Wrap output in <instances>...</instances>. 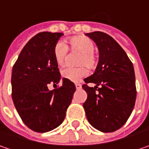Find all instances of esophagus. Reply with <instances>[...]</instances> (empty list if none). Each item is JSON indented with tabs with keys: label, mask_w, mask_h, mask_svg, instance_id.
Wrapping results in <instances>:
<instances>
[{
	"label": "esophagus",
	"mask_w": 149,
	"mask_h": 149,
	"mask_svg": "<svg viewBox=\"0 0 149 149\" xmlns=\"http://www.w3.org/2000/svg\"><path fill=\"white\" fill-rule=\"evenodd\" d=\"M75 86H76V88H77V89H80V88L81 87V84H78V83L75 84Z\"/></svg>",
	"instance_id": "1"
}]
</instances>
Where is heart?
Segmentation results:
<instances>
[{
    "label": "heart",
    "mask_w": 149,
    "mask_h": 149,
    "mask_svg": "<svg viewBox=\"0 0 149 149\" xmlns=\"http://www.w3.org/2000/svg\"><path fill=\"white\" fill-rule=\"evenodd\" d=\"M95 43L89 37L84 35H76L68 38L64 46L56 44L53 49V57L56 63L62 67L67 58V50L71 52H77L80 55L77 58L78 68H68L62 70V77L72 82H78L82 77H86L89 69H95L98 63V57L94 52Z\"/></svg>",
    "instance_id": "heart-1"
}]
</instances>
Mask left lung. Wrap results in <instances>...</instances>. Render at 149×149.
<instances>
[{"instance_id":"1","label":"left lung","mask_w":149,"mask_h":149,"mask_svg":"<svg viewBox=\"0 0 149 149\" xmlns=\"http://www.w3.org/2000/svg\"><path fill=\"white\" fill-rule=\"evenodd\" d=\"M97 44L99 51L97 67L84 79L87 98L83 103L89 123L103 133L114 132L123 126L135 105L137 91L132 62L112 36L102 31L85 34Z\"/></svg>"}]
</instances>
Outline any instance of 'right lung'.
I'll list each match as a JSON object with an SVG mask.
<instances>
[{
  "mask_svg": "<svg viewBox=\"0 0 149 149\" xmlns=\"http://www.w3.org/2000/svg\"><path fill=\"white\" fill-rule=\"evenodd\" d=\"M63 34L44 31L33 36L22 50L12 68V100L23 123L37 133L59 126L76 91L74 83L62 78V85L50 91L49 84L59 83L61 74L53 49Z\"/></svg>",
  "mask_w": 149,
  "mask_h": 149,
  "instance_id": "1",
  "label": "right lung"
}]
</instances>
